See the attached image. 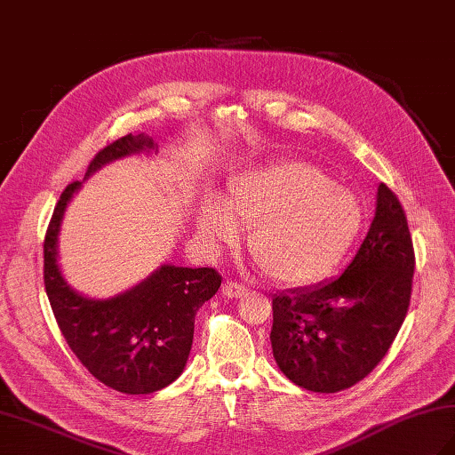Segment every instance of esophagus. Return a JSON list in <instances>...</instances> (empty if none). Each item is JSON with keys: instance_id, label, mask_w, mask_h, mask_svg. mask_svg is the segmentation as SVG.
I'll use <instances>...</instances> for the list:
<instances>
[{"instance_id": "obj_1", "label": "esophagus", "mask_w": 455, "mask_h": 455, "mask_svg": "<svg viewBox=\"0 0 455 455\" xmlns=\"http://www.w3.org/2000/svg\"><path fill=\"white\" fill-rule=\"evenodd\" d=\"M220 291L228 299H238L246 293V287L243 283H236V282H225L220 287Z\"/></svg>"}]
</instances>
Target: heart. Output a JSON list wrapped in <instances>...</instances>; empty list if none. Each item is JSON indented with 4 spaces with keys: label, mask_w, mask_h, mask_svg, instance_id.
I'll return each mask as SVG.
<instances>
[{
    "label": "heart",
    "mask_w": 455,
    "mask_h": 455,
    "mask_svg": "<svg viewBox=\"0 0 455 455\" xmlns=\"http://www.w3.org/2000/svg\"><path fill=\"white\" fill-rule=\"evenodd\" d=\"M363 220L354 193L334 186L305 162H279L240 173L222 207L205 201L197 227L211 244L233 243L236 227H252L250 256L272 282L305 287L342 262Z\"/></svg>",
    "instance_id": "heart-1"
}]
</instances>
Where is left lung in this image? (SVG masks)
Returning a JSON list of instances; mask_svg holds the SVG:
<instances>
[{"label":"left lung","instance_id":"8db88e82","mask_svg":"<svg viewBox=\"0 0 455 455\" xmlns=\"http://www.w3.org/2000/svg\"><path fill=\"white\" fill-rule=\"evenodd\" d=\"M412 274L407 215L381 183L371 227L342 275L274 297L269 340L279 370L315 393H338L362 381L407 316Z\"/></svg>","mask_w":455,"mask_h":455}]
</instances>
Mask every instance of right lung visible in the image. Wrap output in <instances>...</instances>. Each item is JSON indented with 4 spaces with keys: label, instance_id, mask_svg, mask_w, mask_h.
I'll use <instances>...</instances> for the list:
<instances>
[{
    "label": "right lung",
    "instance_id": "1",
    "mask_svg": "<svg viewBox=\"0 0 455 455\" xmlns=\"http://www.w3.org/2000/svg\"><path fill=\"white\" fill-rule=\"evenodd\" d=\"M156 152L147 134H127L95 154L85 176L131 154ZM82 181L58 199L44 236V289L68 346L95 379L127 395L168 387L188 363L199 307L219 291L212 267L160 266L150 277L111 299L84 297L66 283L58 266L64 211Z\"/></svg>",
    "mask_w": 455,
    "mask_h": 455
}]
</instances>
